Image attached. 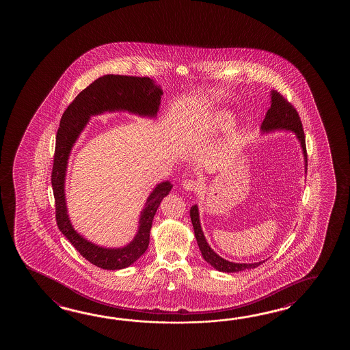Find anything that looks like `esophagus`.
<instances>
[{
    "label": "esophagus",
    "mask_w": 350,
    "mask_h": 350,
    "mask_svg": "<svg viewBox=\"0 0 350 350\" xmlns=\"http://www.w3.org/2000/svg\"><path fill=\"white\" fill-rule=\"evenodd\" d=\"M182 185H183V189L187 191H195V190L199 189V182L194 179H185Z\"/></svg>",
    "instance_id": "esophagus-1"
}]
</instances>
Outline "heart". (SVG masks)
I'll list each match as a JSON object with an SVG mask.
<instances>
[{
	"instance_id": "1",
	"label": "heart",
	"mask_w": 350,
	"mask_h": 350,
	"mask_svg": "<svg viewBox=\"0 0 350 350\" xmlns=\"http://www.w3.org/2000/svg\"><path fill=\"white\" fill-rule=\"evenodd\" d=\"M233 124V120L230 115L218 116L213 122H207V124L202 126L204 131H213L215 128L217 129H228Z\"/></svg>"
}]
</instances>
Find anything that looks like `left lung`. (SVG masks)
<instances>
[{"label":"left lung","instance_id":"left-lung-1","mask_svg":"<svg viewBox=\"0 0 350 350\" xmlns=\"http://www.w3.org/2000/svg\"><path fill=\"white\" fill-rule=\"evenodd\" d=\"M291 131L295 133L297 138L300 142L301 149H303L304 160H305V170H308V152H306V144H305V134H304L303 124L299 117L298 111L289 103L282 94L277 90L271 92V107L266 112L264 120L261 123V131L262 132L269 133L275 131ZM190 218L191 224L194 227L195 238L198 241V245L200 249L202 258H205L212 267L221 271V272H239L244 269H255L264 261H258L254 264H237V262H230L224 258L218 256L216 252L212 250L210 245L207 244L205 235L201 230L200 219H199V210L198 206L194 205L190 208Z\"/></svg>","mask_w":350,"mask_h":350}]
</instances>
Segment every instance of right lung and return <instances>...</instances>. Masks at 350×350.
Returning a JSON list of instances; mask_svg holds the SVG:
<instances>
[{
  "label": "right lung",
  "instance_id": "obj_1",
  "mask_svg": "<svg viewBox=\"0 0 350 350\" xmlns=\"http://www.w3.org/2000/svg\"><path fill=\"white\" fill-rule=\"evenodd\" d=\"M161 95L160 86L155 85L148 77L103 75L77 95L59 122L51 173L56 222L62 234L81 252V256L100 269H126L146 252L152 219L161 201L172 189V184L162 182L152 190L140 215L138 233L126 247L118 249L98 247L78 234L69 221L64 198V177L70 150L92 116L106 111H128L140 116L155 117L160 107Z\"/></svg>",
  "mask_w": 350,
  "mask_h": 350
}]
</instances>
